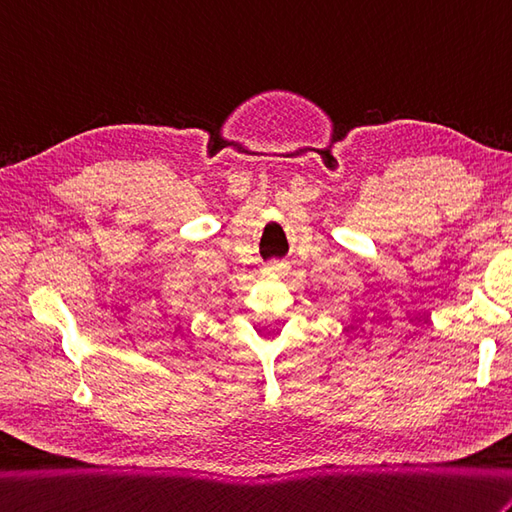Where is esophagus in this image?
<instances>
[{"label":"esophagus","mask_w":512,"mask_h":512,"mask_svg":"<svg viewBox=\"0 0 512 512\" xmlns=\"http://www.w3.org/2000/svg\"><path fill=\"white\" fill-rule=\"evenodd\" d=\"M268 268L273 270V273H279V270H282V264H277V262H275V264H270Z\"/></svg>","instance_id":"esophagus-1"}]
</instances>
